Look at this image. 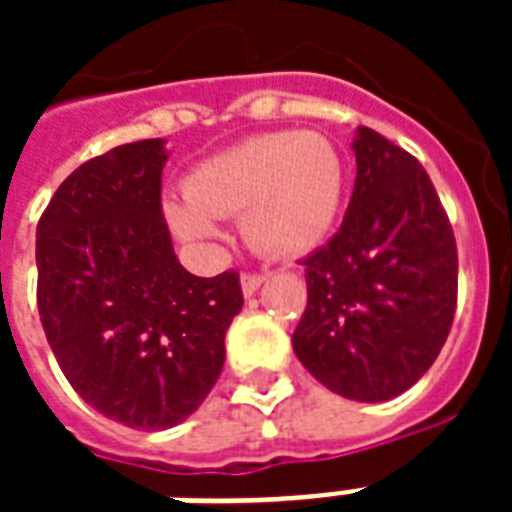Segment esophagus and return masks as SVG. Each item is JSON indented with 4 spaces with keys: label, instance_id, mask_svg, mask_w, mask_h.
<instances>
[{
    "label": "esophagus",
    "instance_id": "obj_1",
    "mask_svg": "<svg viewBox=\"0 0 512 512\" xmlns=\"http://www.w3.org/2000/svg\"><path fill=\"white\" fill-rule=\"evenodd\" d=\"M263 281H265L263 273H241V292H244V297L255 295Z\"/></svg>",
    "mask_w": 512,
    "mask_h": 512
}]
</instances>
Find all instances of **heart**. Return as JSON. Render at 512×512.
Segmentation results:
<instances>
[{"instance_id":"b5f03b06","label":"heart","mask_w":512,"mask_h":512,"mask_svg":"<svg viewBox=\"0 0 512 512\" xmlns=\"http://www.w3.org/2000/svg\"><path fill=\"white\" fill-rule=\"evenodd\" d=\"M345 170L319 132H265L201 162L185 199L164 207L183 241L220 236V217L241 215V231L265 255H303L327 239L342 207Z\"/></svg>"}]
</instances>
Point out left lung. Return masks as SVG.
<instances>
[{"mask_svg":"<svg viewBox=\"0 0 512 512\" xmlns=\"http://www.w3.org/2000/svg\"><path fill=\"white\" fill-rule=\"evenodd\" d=\"M356 185L340 231L303 260L300 364L350 401H390L428 372L457 305V244L428 172L380 132L353 138Z\"/></svg>","mask_w":512,"mask_h":512,"instance_id":"8db88e82","label":"left lung"}]
</instances>
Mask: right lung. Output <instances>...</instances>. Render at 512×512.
I'll list each match as a JSON object with an SVG mask.
<instances>
[{
	"mask_svg": "<svg viewBox=\"0 0 512 512\" xmlns=\"http://www.w3.org/2000/svg\"><path fill=\"white\" fill-rule=\"evenodd\" d=\"M162 138L111 148L60 183L36 225V303L79 396L127 428L191 417L225 364L239 273L193 276L162 215Z\"/></svg>",
	"mask_w": 512,
	"mask_h": 512,
	"instance_id": "obj_1",
	"label": "right lung"
}]
</instances>
